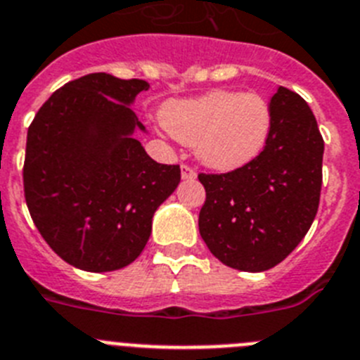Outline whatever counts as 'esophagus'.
I'll use <instances>...</instances> for the list:
<instances>
[{
    "label": "esophagus",
    "mask_w": 360,
    "mask_h": 360,
    "mask_svg": "<svg viewBox=\"0 0 360 360\" xmlns=\"http://www.w3.org/2000/svg\"><path fill=\"white\" fill-rule=\"evenodd\" d=\"M181 177L186 181H193L195 177H198V174H195V170H193V168H190L188 165H183V167H181Z\"/></svg>",
    "instance_id": "1"
}]
</instances>
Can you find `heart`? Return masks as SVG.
I'll use <instances>...</instances> for the list:
<instances>
[{
  "label": "heart",
  "instance_id": "heart-1",
  "mask_svg": "<svg viewBox=\"0 0 360 360\" xmlns=\"http://www.w3.org/2000/svg\"><path fill=\"white\" fill-rule=\"evenodd\" d=\"M161 120L177 141L193 146L199 161L217 172L237 170L254 161L274 127L266 98L236 90H212L199 98L172 101Z\"/></svg>",
  "mask_w": 360,
  "mask_h": 360
}]
</instances>
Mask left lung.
I'll list each match as a JSON object with an SVG mask.
<instances>
[{
	"instance_id": "1",
	"label": "left lung",
	"mask_w": 360,
	"mask_h": 360,
	"mask_svg": "<svg viewBox=\"0 0 360 360\" xmlns=\"http://www.w3.org/2000/svg\"><path fill=\"white\" fill-rule=\"evenodd\" d=\"M274 127L261 154L228 174H199L206 201L199 233L219 261L264 271L292 254L314 223L323 184L324 141L299 94L279 86Z\"/></svg>"
}]
</instances>
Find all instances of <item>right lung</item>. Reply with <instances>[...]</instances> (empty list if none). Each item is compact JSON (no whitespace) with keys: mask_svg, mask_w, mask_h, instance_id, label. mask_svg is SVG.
<instances>
[{"mask_svg":"<svg viewBox=\"0 0 360 360\" xmlns=\"http://www.w3.org/2000/svg\"><path fill=\"white\" fill-rule=\"evenodd\" d=\"M143 79L89 74L56 90L27 134L23 186L46 245L72 266L114 271L141 255L155 210L181 181L134 137Z\"/></svg>","mask_w":360,"mask_h":360,"instance_id":"right-lung-1","label":"right lung"}]
</instances>
